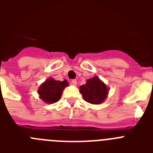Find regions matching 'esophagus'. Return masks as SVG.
<instances>
[{"instance_id":"obj_1","label":"esophagus","mask_w":153,"mask_h":153,"mask_svg":"<svg viewBox=\"0 0 153 153\" xmlns=\"http://www.w3.org/2000/svg\"><path fill=\"white\" fill-rule=\"evenodd\" d=\"M71 83H72V84L74 85V86H76V84H77V82H76V79H73V80L71 81Z\"/></svg>"}]
</instances>
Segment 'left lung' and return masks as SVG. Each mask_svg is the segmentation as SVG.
<instances>
[{
  "instance_id": "8db88e82",
  "label": "left lung",
  "mask_w": 153,
  "mask_h": 153,
  "mask_svg": "<svg viewBox=\"0 0 153 153\" xmlns=\"http://www.w3.org/2000/svg\"><path fill=\"white\" fill-rule=\"evenodd\" d=\"M109 89L98 76H93L86 80V84L79 86V92L85 101L98 105L107 98Z\"/></svg>"
}]
</instances>
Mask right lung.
<instances>
[{"mask_svg":"<svg viewBox=\"0 0 153 153\" xmlns=\"http://www.w3.org/2000/svg\"><path fill=\"white\" fill-rule=\"evenodd\" d=\"M68 86L67 79L60 81L50 77L40 85L37 93L39 97L44 102L52 104L60 100L63 90Z\"/></svg>","mask_w":153,"mask_h":153,"instance_id":"obj_1","label":"right lung"}]
</instances>
